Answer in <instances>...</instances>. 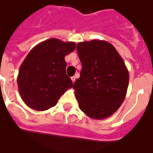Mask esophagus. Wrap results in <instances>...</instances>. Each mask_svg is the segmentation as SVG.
Instances as JSON below:
<instances>
[{"instance_id": "34e87169", "label": "esophagus", "mask_w": 153, "mask_h": 153, "mask_svg": "<svg viewBox=\"0 0 153 153\" xmlns=\"http://www.w3.org/2000/svg\"><path fill=\"white\" fill-rule=\"evenodd\" d=\"M75 79H76V78H75L74 76L71 77V80H72V82H73V83H74V82H75Z\"/></svg>"}]
</instances>
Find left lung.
Here are the masks:
<instances>
[{
    "label": "left lung",
    "mask_w": 153,
    "mask_h": 153,
    "mask_svg": "<svg viewBox=\"0 0 153 153\" xmlns=\"http://www.w3.org/2000/svg\"><path fill=\"white\" fill-rule=\"evenodd\" d=\"M77 51L82 70L74 89L80 110L92 119L108 118L126 96L129 75L125 61L106 41L79 42Z\"/></svg>",
    "instance_id": "1"
}]
</instances>
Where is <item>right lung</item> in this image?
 Returning a JSON list of instances; mask_svg holds the SVG:
<instances>
[{
	"mask_svg": "<svg viewBox=\"0 0 153 153\" xmlns=\"http://www.w3.org/2000/svg\"><path fill=\"white\" fill-rule=\"evenodd\" d=\"M75 47L74 42L50 38L28 52L17 77L19 95L27 106L38 111L48 110L73 87L65 73V56L74 51Z\"/></svg>",
	"mask_w": 153,
	"mask_h": 153,
	"instance_id": "add662e5",
	"label": "right lung"
}]
</instances>
